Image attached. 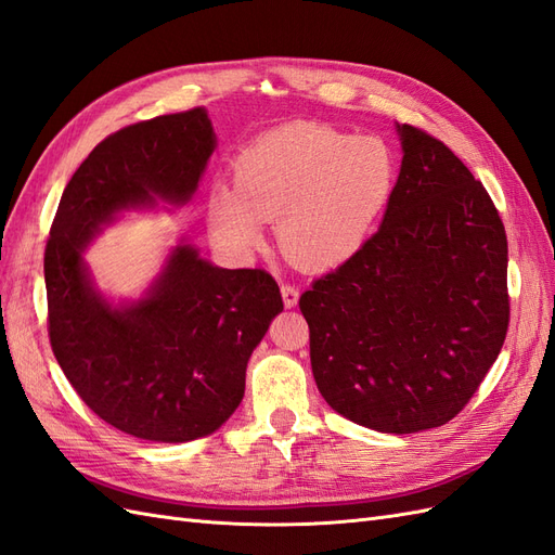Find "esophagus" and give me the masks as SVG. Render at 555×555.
Segmentation results:
<instances>
[{
    "label": "esophagus",
    "instance_id": "1",
    "mask_svg": "<svg viewBox=\"0 0 555 555\" xmlns=\"http://www.w3.org/2000/svg\"><path fill=\"white\" fill-rule=\"evenodd\" d=\"M281 295H283V305H286L288 309H293L299 302V291L293 286V283H283Z\"/></svg>",
    "mask_w": 555,
    "mask_h": 555
}]
</instances>
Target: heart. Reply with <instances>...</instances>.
<instances>
[{
  "instance_id": "heart-1",
  "label": "heart",
  "mask_w": 555,
  "mask_h": 555,
  "mask_svg": "<svg viewBox=\"0 0 555 555\" xmlns=\"http://www.w3.org/2000/svg\"><path fill=\"white\" fill-rule=\"evenodd\" d=\"M395 185L398 157L382 137L295 122L236 155L232 190H211L207 218L216 240L240 256L262 244L260 220H276L283 256L323 272L365 246Z\"/></svg>"
}]
</instances>
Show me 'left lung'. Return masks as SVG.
<instances>
[{
	"mask_svg": "<svg viewBox=\"0 0 555 555\" xmlns=\"http://www.w3.org/2000/svg\"><path fill=\"white\" fill-rule=\"evenodd\" d=\"M402 167L384 223L299 297L315 386L344 418L409 435L455 418L509 327L506 234L457 155L398 125Z\"/></svg>",
	"mask_w": 555,
	"mask_h": 555,
	"instance_id": "1",
	"label": "left lung"
}]
</instances>
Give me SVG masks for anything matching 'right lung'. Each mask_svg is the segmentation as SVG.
Returning <instances> with one entry per match:
<instances>
[{
	"instance_id": "add662e5",
	"label": "right lung",
	"mask_w": 555,
	"mask_h": 555,
	"mask_svg": "<svg viewBox=\"0 0 555 555\" xmlns=\"http://www.w3.org/2000/svg\"><path fill=\"white\" fill-rule=\"evenodd\" d=\"M216 146L204 106L128 125L92 149L62 193L46 242L49 337L69 384L94 414L149 441L211 435L240 406L246 365L276 313L264 269H223L177 246L139 302L111 307L81 253L114 214L183 204Z\"/></svg>"
}]
</instances>
